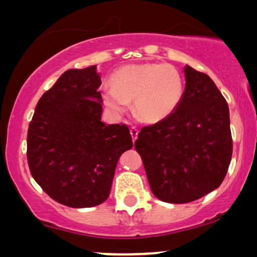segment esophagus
Wrapping results in <instances>:
<instances>
[{
    "mask_svg": "<svg viewBox=\"0 0 257 257\" xmlns=\"http://www.w3.org/2000/svg\"><path fill=\"white\" fill-rule=\"evenodd\" d=\"M138 128L136 127V126H131V127H130V133H131V136H132V140H133V143L136 142V139H137V137H138Z\"/></svg>",
    "mask_w": 257,
    "mask_h": 257,
    "instance_id": "esophagus-1",
    "label": "esophagus"
}]
</instances>
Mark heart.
Here are the masks:
<instances>
[{"label": "heart", "instance_id": "heart-1", "mask_svg": "<svg viewBox=\"0 0 257 257\" xmlns=\"http://www.w3.org/2000/svg\"><path fill=\"white\" fill-rule=\"evenodd\" d=\"M105 87L103 100L115 113L126 110L133 100L136 114L144 121L158 122L167 118L184 94L181 72L170 63H140L118 69Z\"/></svg>", "mask_w": 257, "mask_h": 257}]
</instances>
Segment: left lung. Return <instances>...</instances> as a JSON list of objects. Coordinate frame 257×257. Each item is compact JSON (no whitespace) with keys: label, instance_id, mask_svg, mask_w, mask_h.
I'll return each mask as SVG.
<instances>
[{"label":"left lung","instance_id":"1","mask_svg":"<svg viewBox=\"0 0 257 257\" xmlns=\"http://www.w3.org/2000/svg\"><path fill=\"white\" fill-rule=\"evenodd\" d=\"M186 86L177 108L140 130L142 157L152 193L161 201L186 203L219 187L233 153L229 108L206 73L185 66Z\"/></svg>","mask_w":257,"mask_h":257}]
</instances>
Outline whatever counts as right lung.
Returning <instances> with one entry per match:
<instances>
[{"label":"right lung","mask_w":257,"mask_h":257,"mask_svg":"<svg viewBox=\"0 0 257 257\" xmlns=\"http://www.w3.org/2000/svg\"><path fill=\"white\" fill-rule=\"evenodd\" d=\"M96 65L71 69L43 93L28 128L30 173L62 205L82 208L108 198L119 157L132 149L125 124L100 120Z\"/></svg>","instance_id":"1"}]
</instances>
